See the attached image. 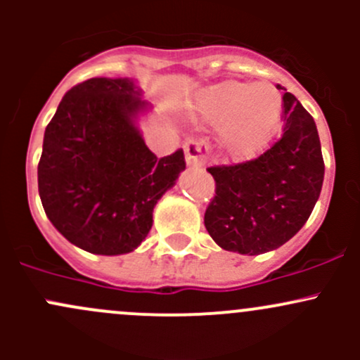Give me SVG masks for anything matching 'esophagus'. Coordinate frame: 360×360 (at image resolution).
<instances>
[{"label": "esophagus", "mask_w": 360, "mask_h": 360, "mask_svg": "<svg viewBox=\"0 0 360 360\" xmlns=\"http://www.w3.org/2000/svg\"><path fill=\"white\" fill-rule=\"evenodd\" d=\"M207 146L202 143L200 139H188L184 143V155H186V163L190 167H198L205 165V157H207Z\"/></svg>", "instance_id": "34e87169"}]
</instances>
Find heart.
<instances>
[{
    "label": "heart",
    "instance_id": "b5f03b06",
    "mask_svg": "<svg viewBox=\"0 0 360 360\" xmlns=\"http://www.w3.org/2000/svg\"><path fill=\"white\" fill-rule=\"evenodd\" d=\"M200 112L207 122L223 127V146L228 153L248 157L277 129L282 96L271 85L224 83L203 97Z\"/></svg>",
    "mask_w": 360,
    "mask_h": 360
}]
</instances>
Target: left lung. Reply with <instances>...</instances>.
<instances>
[{
	"instance_id": "obj_1",
	"label": "left lung",
	"mask_w": 360,
	"mask_h": 360,
	"mask_svg": "<svg viewBox=\"0 0 360 360\" xmlns=\"http://www.w3.org/2000/svg\"><path fill=\"white\" fill-rule=\"evenodd\" d=\"M282 136L259 157L207 169L216 195L203 223L224 250L256 256L281 248L319 200L324 160L314 118L289 92L282 97Z\"/></svg>"
}]
</instances>
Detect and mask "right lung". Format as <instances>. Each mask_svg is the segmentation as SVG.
<instances>
[{
    "label": "right lung",
    "instance_id": "1",
    "mask_svg": "<svg viewBox=\"0 0 360 360\" xmlns=\"http://www.w3.org/2000/svg\"><path fill=\"white\" fill-rule=\"evenodd\" d=\"M144 110L132 79L90 78L68 90L46 125L39 198L57 231L86 252L139 248L155 205L186 167L183 150L151 153L136 125Z\"/></svg>",
    "mask_w": 360,
    "mask_h": 360
}]
</instances>
